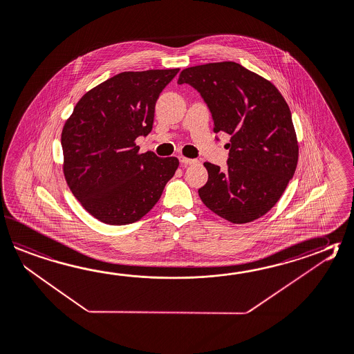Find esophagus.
I'll return each mask as SVG.
<instances>
[{
    "label": "esophagus",
    "instance_id": "obj_1",
    "mask_svg": "<svg viewBox=\"0 0 354 354\" xmlns=\"http://www.w3.org/2000/svg\"><path fill=\"white\" fill-rule=\"evenodd\" d=\"M179 161H180L181 165H192V164L196 162V160L188 159V158H184V156H179Z\"/></svg>",
    "mask_w": 354,
    "mask_h": 354
}]
</instances>
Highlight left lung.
Segmentation results:
<instances>
[{
    "label": "left lung",
    "instance_id": "8db88e82",
    "mask_svg": "<svg viewBox=\"0 0 354 354\" xmlns=\"http://www.w3.org/2000/svg\"><path fill=\"white\" fill-rule=\"evenodd\" d=\"M178 84L202 95L214 132L231 136L227 167L204 162L208 181L198 190L204 205L232 223L266 214L292 179L299 147L291 112L271 82L237 63L184 69Z\"/></svg>",
    "mask_w": 354,
    "mask_h": 354
}]
</instances>
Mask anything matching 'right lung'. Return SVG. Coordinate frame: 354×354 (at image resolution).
<instances>
[{
    "instance_id": "obj_1",
    "label": "right lung",
    "mask_w": 354,
    "mask_h": 354,
    "mask_svg": "<svg viewBox=\"0 0 354 354\" xmlns=\"http://www.w3.org/2000/svg\"><path fill=\"white\" fill-rule=\"evenodd\" d=\"M179 69L117 74L84 94L62 132L64 175L74 196L103 223L130 224L159 202L176 158L138 153L155 104Z\"/></svg>"
}]
</instances>
